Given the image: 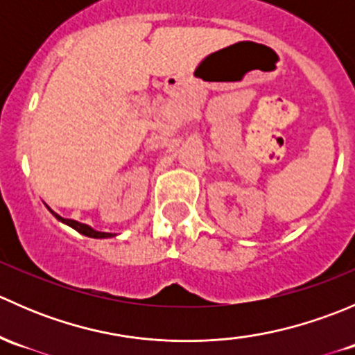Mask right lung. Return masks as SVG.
<instances>
[{
    "instance_id": "add662e5",
    "label": "right lung",
    "mask_w": 355,
    "mask_h": 355,
    "mask_svg": "<svg viewBox=\"0 0 355 355\" xmlns=\"http://www.w3.org/2000/svg\"><path fill=\"white\" fill-rule=\"evenodd\" d=\"M49 209V207H48ZM53 213V216L56 218L58 221H62V223L68 225V227H71L73 230H77L78 234L85 235V237H91V239H110V237H114V234H108V232H98L94 230L92 227H89V225L85 223H80V221H75V220H68V218H62L58 213H55L53 209H49Z\"/></svg>"
}]
</instances>
